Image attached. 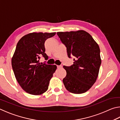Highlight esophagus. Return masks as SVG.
<instances>
[{
  "mask_svg": "<svg viewBox=\"0 0 120 120\" xmlns=\"http://www.w3.org/2000/svg\"><path fill=\"white\" fill-rule=\"evenodd\" d=\"M62 67V66H57V68L58 69H59L60 68Z\"/></svg>",
  "mask_w": 120,
  "mask_h": 120,
  "instance_id": "34e87169",
  "label": "esophagus"
}]
</instances>
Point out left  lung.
Returning a JSON list of instances; mask_svg holds the SVG:
<instances>
[{"label":"left lung","mask_w":120,"mask_h":120,"mask_svg":"<svg viewBox=\"0 0 120 120\" xmlns=\"http://www.w3.org/2000/svg\"><path fill=\"white\" fill-rule=\"evenodd\" d=\"M67 48L73 64L64 66L67 72L63 82L68 91L81 94L89 90L96 81L101 64L100 50L92 37L84 30L56 33Z\"/></svg>","instance_id":"1"}]
</instances>
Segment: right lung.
I'll list each match as a JSON object with an SVG mask.
<instances>
[{
    "mask_svg": "<svg viewBox=\"0 0 120 120\" xmlns=\"http://www.w3.org/2000/svg\"><path fill=\"white\" fill-rule=\"evenodd\" d=\"M56 32H33L24 36L18 42L11 60L17 81L26 92L40 95L48 89L50 80L56 69V65L39 62L41 56L48 60L45 42Z\"/></svg>",
    "mask_w": 120,
    "mask_h": 120,
    "instance_id": "right-lung-1",
    "label": "right lung"
}]
</instances>
